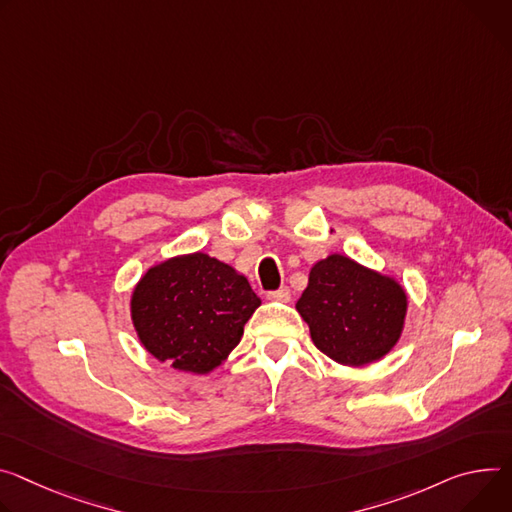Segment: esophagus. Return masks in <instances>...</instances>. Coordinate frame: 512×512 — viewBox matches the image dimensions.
<instances>
[{
  "label": "esophagus",
  "instance_id": "esophagus-1",
  "mask_svg": "<svg viewBox=\"0 0 512 512\" xmlns=\"http://www.w3.org/2000/svg\"><path fill=\"white\" fill-rule=\"evenodd\" d=\"M290 298H292V294H290V288H286V286L267 294V300H273V302H290Z\"/></svg>",
  "mask_w": 512,
  "mask_h": 512
}]
</instances>
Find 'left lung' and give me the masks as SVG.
<instances>
[{
    "instance_id": "1",
    "label": "left lung",
    "mask_w": 512,
    "mask_h": 512,
    "mask_svg": "<svg viewBox=\"0 0 512 512\" xmlns=\"http://www.w3.org/2000/svg\"><path fill=\"white\" fill-rule=\"evenodd\" d=\"M406 308L408 296L394 277L339 253L312 265L308 286L296 302L316 349L351 367L392 351Z\"/></svg>"
}]
</instances>
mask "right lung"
Segmentation results:
<instances>
[{"instance_id": "add662e5", "label": "right lung", "mask_w": 512, "mask_h": 512, "mask_svg": "<svg viewBox=\"0 0 512 512\" xmlns=\"http://www.w3.org/2000/svg\"><path fill=\"white\" fill-rule=\"evenodd\" d=\"M259 304L245 275L198 251L149 267L132 290L130 316L155 359L210 374L239 345Z\"/></svg>"}]
</instances>
